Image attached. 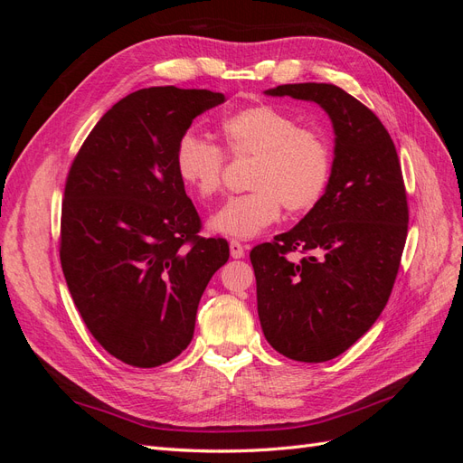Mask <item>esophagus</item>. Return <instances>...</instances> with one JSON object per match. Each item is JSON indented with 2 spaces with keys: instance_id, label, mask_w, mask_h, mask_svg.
<instances>
[{
  "instance_id": "1",
  "label": "esophagus",
  "mask_w": 463,
  "mask_h": 463,
  "mask_svg": "<svg viewBox=\"0 0 463 463\" xmlns=\"http://www.w3.org/2000/svg\"><path fill=\"white\" fill-rule=\"evenodd\" d=\"M230 253L233 259L245 257V245H241L240 241H230Z\"/></svg>"
}]
</instances>
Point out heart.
<instances>
[{
	"label": "heart",
	"instance_id": "obj_1",
	"mask_svg": "<svg viewBox=\"0 0 463 463\" xmlns=\"http://www.w3.org/2000/svg\"><path fill=\"white\" fill-rule=\"evenodd\" d=\"M223 150L233 158H255L249 174L250 193L232 197L208 220L213 232L232 240H250L278 222L282 204L289 213L311 210L332 175V148L326 137L299 128L272 106H250L222 121ZM226 154L197 133L181 135L175 170L201 199L220 193Z\"/></svg>",
	"mask_w": 463,
	"mask_h": 463
}]
</instances>
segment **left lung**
<instances>
[{
  "instance_id": "8db88e82",
  "label": "left lung",
  "mask_w": 463,
  "mask_h": 463,
  "mask_svg": "<svg viewBox=\"0 0 463 463\" xmlns=\"http://www.w3.org/2000/svg\"><path fill=\"white\" fill-rule=\"evenodd\" d=\"M315 102L334 128L328 187L305 218L250 250L264 338L293 361H330L381 317L408 237V197L394 143L373 111L340 87L266 90ZM310 255L299 263L287 253Z\"/></svg>"
}]
</instances>
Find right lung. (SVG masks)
I'll list each match as a JSON object with an SVG mask.
<instances>
[{"mask_svg":"<svg viewBox=\"0 0 463 463\" xmlns=\"http://www.w3.org/2000/svg\"><path fill=\"white\" fill-rule=\"evenodd\" d=\"M222 92L150 87L111 106L67 175L60 259L87 328L109 355L150 369L191 344L199 301L228 262L175 170V146Z\"/></svg>","mask_w":463,"mask_h":463,"instance_id":"add662e5","label":"right lung"}]
</instances>
